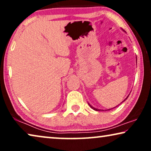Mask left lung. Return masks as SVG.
<instances>
[{
    "label": "left lung",
    "mask_w": 151,
    "mask_h": 151,
    "mask_svg": "<svg viewBox=\"0 0 151 151\" xmlns=\"http://www.w3.org/2000/svg\"><path fill=\"white\" fill-rule=\"evenodd\" d=\"M128 97H129V96H128ZM128 97H127V98H126V99H125V100H124V101H125L126 100H127V99L128 98ZM89 106H90L91 107V108H92L93 109H94V110H96V111H100V110H99V109H95V108H93V106H91V105H90V104H89Z\"/></svg>",
    "instance_id": "left-lung-1"
}]
</instances>
